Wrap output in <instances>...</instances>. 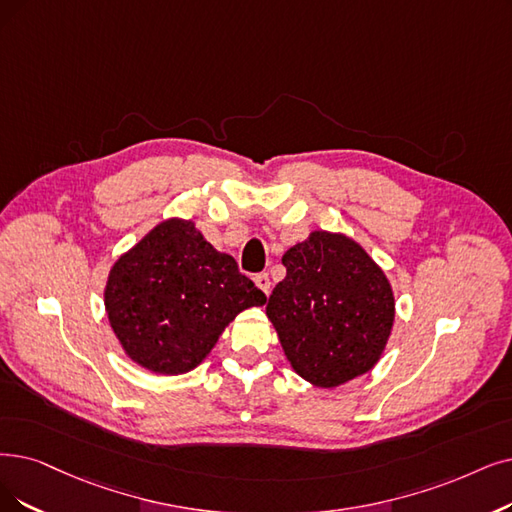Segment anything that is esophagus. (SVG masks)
I'll list each match as a JSON object with an SVG mask.
<instances>
[{
	"label": "esophagus",
	"instance_id": "34e87169",
	"mask_svg": "<svg viewBox=\"0 0 512 512\" xmlns=\"http://www.w3.org/2000/svg\"><path fill=\"white\" fill-rule=\"evenodd\" d=\"M254 281H256V285H258V288H260L264 294L271 292V279H269L267 273H258V275L254 277Z\"/></svg>",
	"mask_w": 512,
	"mask_h": 512
}]
</instances>
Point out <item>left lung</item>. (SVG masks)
I'll use <instances>...</instances> for the list:
<instances>
[{"instance_id":"1","label":"left lung","mask_w":512,"mask_h":512,"mask_svg":"<svg viewBox=\"0 0 512 512\" xmlns=\"http://www.w3.org/2000/svg\"><path fill=\"white\" fill-rule=\"evenodd\" d=\"M283 281L267 302L294 370L321 388L370 372L395 319L391 283L361 245L315 231L281 258Z\"/></svg>"}]
</instances>
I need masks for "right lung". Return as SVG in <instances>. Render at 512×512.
<instances>
[{
  "mask_svg": "<svg viewBox=\"0 0 512 512\" xmlns=\"http://www.w3.org/2000/svg\"><path fill=\"white\" fill-rule=\"evenodd\" d=\"M267 302L235 258L216 252L191 220H166L121 256L109 273L105 306L124 351L155 374H185L201 363L224 325Z\"/></svg>",
  "mask_w": 512,
  "mask_h": 512,
  "instance_id": "right-lung-1",
  "label": "right lung"
}]
</instances>
